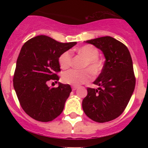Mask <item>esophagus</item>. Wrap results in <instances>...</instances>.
<instances>
[{"label":"esophagus","instance_id":"esophagus-1","mask_svg":"<svg viewBox=\"0 0 148 148\" xmlns=\"http://www.w3.org/2000/svg\"><path fill=\"white\" fill-rule=\"evenodd\" d=\"M77 88H78V87H77V86H73V87H72V90H75Z\"/></svg>","mask_w":148,"mask_h":148}]
</instances>
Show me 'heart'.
I'll use <instances>...</instances> for the list:
<instances>
[{
  "label": "heart",
  "instance_id": "b5f03b06",
  "mask_svg": "<svg viewBox=\"0 0 148 148\" xmlns=\"http://www.w3.org/2000/svg\"><path fill=\"white\" fill-rule=\"evenodd\" d=\"M78 53L86 60L83 65V68L85 70L82 71L70 70L64 72L62 75L63 82L74 86L88 82L91 79L90 71L93 75H97L102 71L104 67L103 61L99 58V50L94 46L86 44L78 49ZM58 63L63 70L68 69L71 66L72 54L70 51H65L61 53L58 58Z\"/></svg>",
  "mask_w": 148,
  "mask_h": 148
}]
</instances>
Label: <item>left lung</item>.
Returning a JSON list of instances; mask_svg holds the SVG:
<instances>
[{
    "mask_svg": "<svg viewBox=\"0 0 148 148\" xmlns=\"http://www.w3.org/2000/svg\"><path fill=\"white\" fill-rule=\"evenodd\" d=\"M100 49L106 60L104 67L93 82L98 89L87 88L82 101L84 112L99 123L112 121L124 112L136 85L133 61L127 47L110 36L86 41Z\"/></svg>",
    "mask_w": 148,
    "mask_h": 148,
    "instance_id": "obj_1",
    "label": "left lung"
}]
</instances>
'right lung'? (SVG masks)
I'll list each match as a JSON object with an SVG mask.
<instances>
[{"label": "right lung", "instance_id": "obj_1", "mask_svg": "<svg viewBox=\"0 0 148 148\" xmlns=\"http://www.w3.org/2000/svg\"><path fill=\"white\" fill-rule=\"evenodd\" d=\"M76 44L60 43L47 35H38L23 45L17 59L13 86L22 109L31 118L47 122L62 113L71 87L59 83L58 87H49L47 82L59 80L58 58Z\"/></svg>", "mask_w": 148, "mask_h": 148}]
</instances>
